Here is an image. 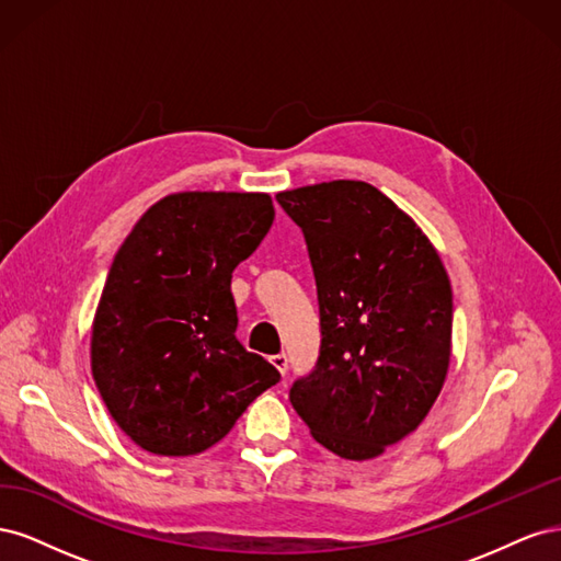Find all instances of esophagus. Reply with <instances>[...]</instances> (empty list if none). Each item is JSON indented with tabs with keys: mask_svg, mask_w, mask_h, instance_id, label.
Here are the masks:
<instances>
[{
	"mask_svg": "<svg viewBox=\"0 0 561 561\" xmlns=\"http://www.w3.org/2000/svg\"><path fill=\"white\" fill-rule=\"evenodd\" d=\"M271 365H274L280 371V375H285V371H287V355L285 353L271 355Z\"/></svg>",
	"mask_w": 561,
	"mask_h": 561,
	"instance_id": "34e87169",
	"label": "esophagus"
}]
</instances>
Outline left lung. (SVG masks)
I'll return each mask as SVG.
<instances>
[{"label": "left lung", "mask_w": 561, "mask_h": 561, "mask_svg": "<svg viewBox=\"0 0 561 561\" xmlns=\"http://www.w3.org/2000/svg\"><path fill=\"white\" fill-rule=\"evenodd\" d=\"M276 201L307 239L322 336L290 402L316 443L367 461L416 431L443 390L449 276L414 219L367 182H320Z\"/></svg>", "instance_id": "8db88e82"}]
</instances>
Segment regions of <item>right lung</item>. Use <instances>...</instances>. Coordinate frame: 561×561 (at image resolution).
Segmentation results:
<instances>
[{
    "mask_svg": "<svg viewBox=\"0 0 561 561\" xmlns=\"http://www.w3.org/2000/svg\"><path fill=\"white\" fill-rule=\"evenodd\" d=\"M268 194L180 192L154 203L110 266L91 332L116 426L159 456L219 443L278 369L236 339L231 274L274 225Z\"/></svg>",
    "mask_w": 561,
    "mask_h": 561,
    "instance_id": "add662e5",
    "label": "right lung"
}]
</instances>
